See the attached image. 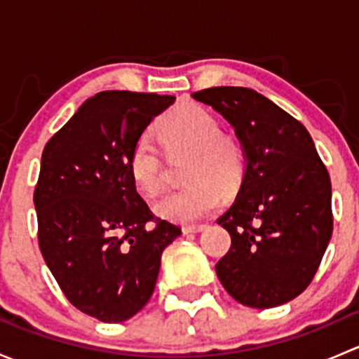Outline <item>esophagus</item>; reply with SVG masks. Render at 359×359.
<instances>
[{"label":"esophagus","mask_w":359,"mask_h":359,"mask_svg":"<svg viewBox=\"0 0 359 359\" xmlns=\"http://www.w3.org/2000/svg\"><path fill=\"white\" fill-rule=\"evenodd\" d=\"M206 226H203V224H198V226H184L182 227V233L184 234H193V233H201L203 229H205Z\"/></svg>","instance_id":"34e87169"}]
</instances>
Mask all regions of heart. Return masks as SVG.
<instances>
[{
  "label": "heart",
  "instance_id": "1",
  "mask_svg": "<svg viewBox=\"0 0 359 359\" xmlns=\"http://www.w3.org/2000/svg\"><path fill=\"white\" fill-rule=\"evenodd\" d=\"M158 139L173 158L191 156L184 189L165 194L154 213L177 224H193L217 210L220 193L233 194L245 175V156L240 144L224 135L222 123L198 104H180L158 123ZM133 186L153 196L165 182V166L156 146L147 137L135 140L128 156Z\"/></svg>",
  "mask_w": 359,
  "mask_h": 359
}]
</instances>
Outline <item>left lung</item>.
I'll list each match as a JSON object with an SVG mask.
<instances>
[{"mask_svg":"<svg viewBox=\"0 0 359 359\" xmlns=\"http://www.w3.org/2000/svg\"><path fill=\"white\" fill-rule=\"evenodd\" d=\"M193 99L233 126L247 161L236 200L217 219L231 234L217 276L243 306L290 302L309 287L330 243V175L306 126L255 90L215 86Z\"/></svg>","mask_w":359,"mask_h":359,"instance_id":"obj_1","label":"left lung"}]
</instances>
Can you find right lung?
I'll return each mask as SVG.
<instances>
[{
	"label": "right lung",
	"instance_id": "obj_1",
	"mask_svg": "<svg viewBox=\"0 0 359 359\" xmlns=\"http://www.w3.org/2000/svg\"><path fill=\"white\" fill-rule=\"evenodd\" d=\"M173 95L100 92L48 140L34 189L38 240L69 302L104 323L135 316L153 295L161 253L180 227L153 220L128 173L137 139Z\"/></svg>",
	"mask_w": 359,
	"mask_h": 359
}]
</instances>
